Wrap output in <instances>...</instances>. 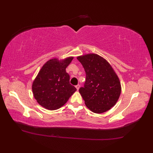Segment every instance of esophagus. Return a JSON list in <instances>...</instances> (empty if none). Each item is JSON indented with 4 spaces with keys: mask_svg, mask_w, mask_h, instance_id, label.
Listing matches in <instances>:
<instances>
[{
    "mask_svg": "<svg viewBox=\"0 0 153 153\" xmlns=\"http://www.w3.org/2000/svg\"><path fill=\"white\" fill-rule=\"evenodd\" d=\"M80 85L79 84H78L77 85H76V89L78 91V90H79V89H80Z\"/></svg>",
    "mask_w": 153,
    "mask_h": 153,
    "instance_id": "34e87169",
    "label": "esophagus"
}]
</instances>
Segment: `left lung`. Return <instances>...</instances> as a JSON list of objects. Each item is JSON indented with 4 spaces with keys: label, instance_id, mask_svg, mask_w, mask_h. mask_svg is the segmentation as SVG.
<instances>
[{
    "label": "left lung",
    "instance_id": "obj_1",
    "mask_svg": "<svg viewBox=\"0 0 153 153\" xmlns=\"http://www.w3.org/2000/svg\"><path fill=\"white\" fill-rule=\"evenodd\" d=\"M86 73L84 87L79 92L87 107L92 112L101 114L116 104L121 85L114 69L105 59L96 53L78 56Z\"/></svg>",
    "mask_w": 153,
    "mask_h": 153
}]
</instances>
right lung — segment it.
I'll use <instances>...</instances> for the list:
<instances>
[{
	"instance_id": "right-lung-1",
	"label": "right lung",
	"mask_w": 153,
	"mask_h": 153,
	"mask_svg": "<svg viewBox=\"0 0 153 153\" xmlns=\"http://www.w3.org/2000/svg\"><path fill=\"white\" fill-rule=\"evenodd\" d=\"M73 59V57H69L61 60L50 59L32 82L34 98L43 108L50 110L60 108L76 91L69 83V75L66 71Z\"/></svg>"
}]
</instances>
